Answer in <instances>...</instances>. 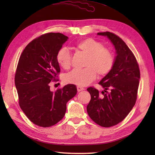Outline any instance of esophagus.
Returning a JSON list of instances; mask_svg holds the SVG:
<instances>
[{
    "label": "esophagus",
    "instance_id": "esophagus-1",
    "mask_svg": "<svg viewBox=\"0 0 155 155\" xmlns=\"http://www.w3.org/2000/svg\"><path fill=\"white\" fill-rule=\"evenodd\" d=\"M77 91H78V92H80V91H83V90L84 89V88H83V87H77Z\"/></svg>",
    "mask_w": 155,
    "mask_h": 155
}]
</instances>
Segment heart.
I'll use <instances>...</instances> for the list:
<instances>
[{"instance_id": "obj_1", "label": "heart", "mask_w": 155, "mask_h": 155, "mask_svg": "<svg viewBox=\"0 0 155 155\" xmlns=\"http://www.w3.org/2000/svg\"><path fill=\"white\" fill-rule=\"evenodd\" d=\"M77 48L87 57L86 67L73 69L65 76L66 83L78 86H86L93 81L97 73L101 76L108 74L113 68L114 57L108 49L104 48L101 42L93 38H87L78 42ZM57 61L64 69H68L71 65V55L67 47L59 49L57 54Z\"/></svg>"}]
</instances>
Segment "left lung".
I'll return each instance as SVG.
<instances>
[{
  "instance_id": "1",
  "label": "left lung",
  "mask_w": 155,
  "mask_h": 155,
  "mask_svg": "<svg viewBox=\"0 0 155 155\" xmlns=\"http://www.w3.org/2000/svg\"><path fill=\"white\" fill-rule=\"evenodd\" d=\"M97 35L109 39L116 56L110 71L99 82L106 93L102 91L103 96H100L96 88H87L91 98L87 110L94 123L110 127L123 120L135 104L140 71L132 51L120 38L110 32H98ZM108 89L109 93L106 91Z\"/></svg>"
}]
</instances>
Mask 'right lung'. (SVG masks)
I'll return each instance as SVG.
<instances>
[{
	"label": "right lung",
	"mask_w": 155,
	"mask_h": 155,
	"mask_svg": "<svg viewBox=\"0 0 155 155\" xmlns=\"http://www.w3.org/2000/svg\"><path fill=\"white\" fill-rule=\"evenodd\" d=\"M68 38L58 32L42 35L25 47L19 58L15 77L19 105L39 127H49L60 121L67 102L77 93L74 84L65 85L54 93L49 85L60 72L56 57Z\"/></svg>",
	"instance_id": "1"
}]
</instances>
